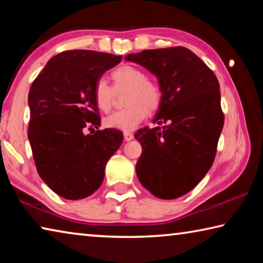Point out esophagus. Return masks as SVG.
I'll list each match as a JSON object with an SVG mask.
<instances>
[{
  "label": "esophagus",
  "mask_w": 263,
  "mask_h": 263,
  "mask_svg": "<svg viewBox=\"0 0 263 263\" xmlns=\"http://www.w3.org/2000/svg\"><path fill=\"white\" fill-rule=\"evenodd\" d=\"M133 139V135L130 132H124V140L131 141Z\"/></svg>",
  "instance_id": "esophagus-1"
}]
</instances>
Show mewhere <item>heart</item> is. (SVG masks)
Returning a JSON list of instances; mask_svg holds the SVG:
<instances>
[{
    "mask_svg": "<svg viewBox=\"0 0 263 263\" xmlns=\"http://www.w3.org/2000/svg\"><path fill=\"white\" fill-rule=\"evenodd\" d=\"M115 88H128L126 109L116 111L104 119V125L121 131H132L147 117L148 111L157 110L162 100V91L155 82L147 80L144 70L124 65L112 72ZM114 89L104 79H99L94 87V101L99 110L109 111L112 105Z\"/></svg>",
    "mask_w": 263,
    "mask_h": 263,
    "instance_id": "obj_1",
    "label": "heart"
}]
</instances>
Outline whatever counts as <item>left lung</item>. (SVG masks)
<instances>
[{
  "instance_id": "1",
  "label": "left lung",
  "mask_w": 263,
  "mask_h": 263,
  "mask_svg": "<svg viewBox=\"0 0 263 263\" xmlns=\"http://www.w3.org/2000/svg\"><path fill=\"white\" fill-rule=\"evenodd\" d=\"M136 62L158 79L162 100L153 123L135 135L142 153L136 172L155 197L174 199L189 193L215 160L224 126L219 83L212 70L182 46L131 53Z\"/></svg>"
}]
</instances>
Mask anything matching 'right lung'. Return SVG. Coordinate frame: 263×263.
<instances>
[{"label":"right lung","mask_w":263,"mask_h":263,"mask_svg":"<svg viewBox=\"0 0 263 263\" xmlns=\"http://www.w3.org/2000/svg\"><path fill=\"white\" fill-rule=\"evenodd\" d=\"M122 55L87 50L61 52L47 61L29 91V141L41 179L66 199L86 198L100 188L105 164L123 133L99 128L94 87ZM94 129V128H93ZM91 133V132H90Z\"/></svg>","instance_id":"right-lung-1"}]
</instances>
